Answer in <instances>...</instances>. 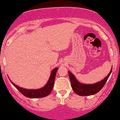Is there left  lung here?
<instances>
[{
    "mask_svg": "<svg viewBox=\"0 0 120 120\" xmlns=\"http://www.w3.org/2000/svg\"><path fill=\"white\" fill-rule=\"evenodd\" d=\"M112 67L108 75L101 81L92 84H85L80 82L71 72L68 71L71 87L75 93L81 96H88L96 94L103 87L112 71Z\"/></svg>",
    "mask_w": 120,
    "mask_h": 120,
    "instance_id": "obj_1",
    "label": "left lung"
}]
</instances>
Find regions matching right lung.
<instances>
[{
    "label": "right lung",
    "mask_w": 120,
    "mask_h": 120,
    "mask_svg": "<svg viewBox=\"0 0 120 120\" xmlns=\"http://www.w3.org/2000/svg\"><path fill=\"white\" fill-rule=\"evenodd\" d=\"M58 69V68H56L52 70L51 72L50 76L46 84L42 88H39V89H26V88L21 87L15 84L11 81L10 79V80L11 83L25 97L30 98H40L45 97L50 94L53 89L56 75Z\"/></svg>",
    "instance_id": "add662e5"
}]
</instances>
